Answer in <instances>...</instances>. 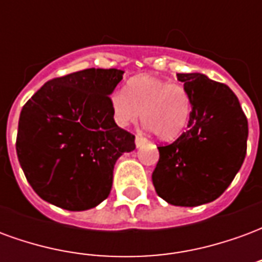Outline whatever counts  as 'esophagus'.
Wrapping results in <instances>:
<instances>
[{
  "label": "esophagus",
  "mask_w": 262,
  "mask_h": 262,
  "mask_svg": "<svg viewBox=\"0 0 262 262\" xmlns=\"http://www.w3.org/2000/svg\"><path fill=\"white\" fill-rule=\"evenodd\" d=\"M135 142H136V147L139 148V147H142L143 144H146V142H147V140H146V139L142 136H136V140H135Z\"/></svg>",
  "instance_id": "34e87169"
}]
</instances>
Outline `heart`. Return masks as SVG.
Wrapping results in <instances>:
<instances>
[{"label": "heart", "mask_w": 262, "mask_h": 262, "mask_svg": "<svg viewBox=\"0 0 262 262\" xmlns=\"http://www.w3.org/2000/svg\"><path fill=\"white\" fill-rule=\"evenodd\" d=\"M115 123L120 127L143 123L161 140H174L185 130L191 116V98L180 84L156 75H137L127 82L126 91L118 90L111 95Z\"/></svg>", "instance_id": "obj_1"}]
</instances>
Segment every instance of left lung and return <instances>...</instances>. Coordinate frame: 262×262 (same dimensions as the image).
Instances as JSON below:
<instances>
[{"mask_svg": "<svg viewBox=\"0 0 262 262\" xmlns=\"http://www.w3.org/2000/svg\"><path fill=\"white\" fill-rule=\"evenodd\" d=\"M191 98L187 132L160 146L153 171L156 192L176 206H199L217 199L242 168L248 123L230 88L201 73L177 74Z\"/></svg>", "mask_w": 262, "mask_h": 262, "instance_id": "1", "label": "left lung"}]
</instances>
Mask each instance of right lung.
I'll return each instance as SVG.
<instances>
[{"mask_svg":"<svg viewBox=\"0 0 262 262\" xmlns=\"http://www.w3.org/2000/svg\"><path fill=\"white\" fill-rule=\"evenodd\" d=\"M122 70L86 69L48 81L24 105L16 154L43 201L86 210L106 199L114 167L136 148L135 136L115 123L111 94Z\"/></svg>","mask_w":262,"mask_h":262,"instance_id":"add662e5","label":"right lung"}]
</instances>
